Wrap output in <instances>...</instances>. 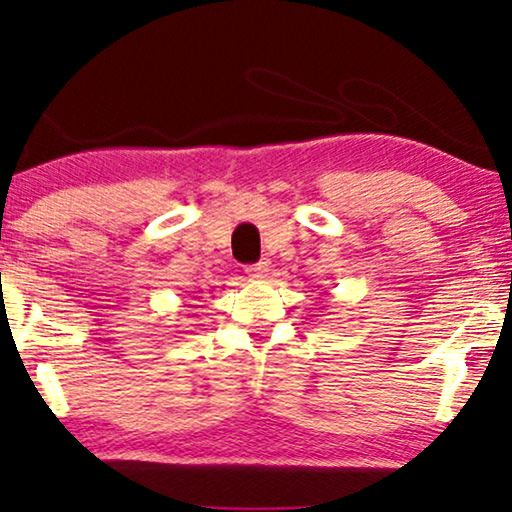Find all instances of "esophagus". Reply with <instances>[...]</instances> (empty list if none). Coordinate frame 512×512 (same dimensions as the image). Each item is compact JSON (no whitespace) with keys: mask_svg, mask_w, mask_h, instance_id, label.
<instances>
[{"mask_svg":"<svg viewBox=\"0 0 512 512\" xmlns=\"http://www.w3.org/2000/svg\"><path fill=\"white\" fill-rule=\"evenodd\" d=\"M268 268H270L268 261H258V263L247 265V268H244V272H247L249 277H263L265 272H268Z\"/></svg>","mask_w":512,"mask_h":512,"instance_id":"obj_1","label":"esophagus"}]
</instances>
